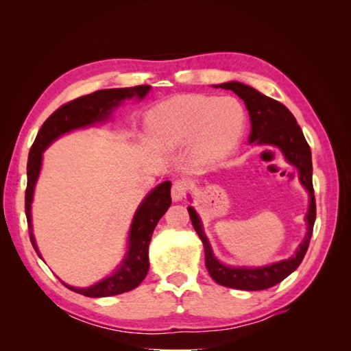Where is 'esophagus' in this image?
Masks as SVG:
<instances>
[{"instance_id":"esophagus-1","label":"esophagus","mask_w":351,"mask_h":351,"mask_svg":"<svg viewBox=\"0 0 351 351\" xmlns=\"http://www.w3.org/2000/svg\"><path fill=\"white\" fill-rule=\"evenodd\" d=\"M187 182L182 181V180H178L171 185V199L178 202V200H181L185 197V193H187Z\"/></svg>"}]
</instances>
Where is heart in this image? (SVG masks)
I'll return each mask as SVG.
<instances>
[{"instance_id": "obj_1", "label": "heart", "mask_w": 351, "mask_h": 351, "mask_svg": "<svg viewBox=\"0 0 351 351\" xmlns=\"http://www.w3.org/2000/svg\"><path fill=\"white\" fill-rule=\"evenodd\" d=\"M245 123L243 104L230 96H175L147 114V125L156 140L167 146L193 143L204 162L220 161L232 152L244 136Z\"/></svg>"}]
</instances>
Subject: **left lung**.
<instances>
[{"label":"left lung","mask_w":351,"mask_h":351,"mask_svg":"<svg viewBox=\"0 0 351 351\" xmlns=\"http://www.w3.org/2000/svg\"><path fill=\"white\" fill-rule=\"evenodd\" d=\"M215 87L232 90L244 101L245 108L249 111L252 132H250V143L256 145H270L279 147L285 160L293 164L299 170V180L304 189L309 193V210L306 214L308 232L304 235L303 241L300 243L299 249L295 250V255L288 259L279 261L271 265L265 267H229L219 263L215 259L210 241L202 229V221H200L195 208L189 206V214L193 223V228L200 237L205 247V265L211 278L219 283V285L244 289V291H261L278 285L285 278L293 273L297 267L302 264V261L306 255L309 247V241L314 230L317 208H315V196H314V185H312V155L311 147L306 138L303 136V131L297 125L295 117L293 113L280 104L279 101L268 98V96L258 92L256 88L245 86L238 81H229Z\"/></svg>","instance_id":"obj_1"}]
</instances>
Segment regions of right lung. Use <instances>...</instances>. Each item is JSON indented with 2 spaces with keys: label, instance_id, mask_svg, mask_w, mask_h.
Here are the masks:
<instances>
[{
  "label": "right lung",
  "instance_id": "1",
  "mask_svg": "<svg viewBox=\"0 0 351 351\" xmlns=\"http://www.w3.org/2000/svg\"><path fill=\"white\" fill-rule=\"evenodd\" d=\"M149 90H151V86L106 88V90L93 92L90 95L81 96V98L64 104V106L56 110L54 113L43 122L42 128L37 132V137L28 154L25 190V215L29 228V240H32V244L34 250L37 252V255L40 256L39 250H37L34 235L32 232V202L34 185L40 173L42 154L45 149H47L56 138L63 136L66 132L84 128V126L96 122L107 121L113 108H116L122 101L131 98L143 99ZM170 189V181L160 184L158 187H155L149 193L143 202L137 208L130 229L128 252H126L122 264L119 265V268L113 274L87 288H75L66 285V283H63V285L66 288H69L71 291H75V293L83 294L86 297H110L137 288L146 278L149 270L147 249L149 243H151L154 229L156 226V223H158V220L166 214L169 206L171 205Z\"/></svg>",
  "mask_w": 351,
  "mask_h": 351
}]
</instances>
